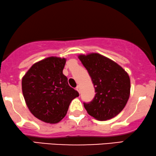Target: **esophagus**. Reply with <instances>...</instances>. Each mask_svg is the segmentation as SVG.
Wrapping results in <instances>:
<instances>
[{
  "mask_svg": "<svg viewBox=\"0 0 156 156\" xmlns=\"http://www.w3.org/2000/svg\"><path fill=\"white\" fill-rule=\"evenodd\" d=\"M76 90H78V92L80 94V86H77V87H76Z\"/></svg>",
  "mask_w": 156,
  "mask_h": 156,
  "instance_id": "1",
  "label": "esophagus"
}]
</instances>
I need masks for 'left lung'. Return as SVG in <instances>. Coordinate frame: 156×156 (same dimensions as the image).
Here are the masks:
<instances>
[{"label":"left lung","mask_w":156,"mask_h":156,"mask_svg":"<svg viewBox=\"0 0 156 156\" xmlns=\"http://www.w3.org/2000/svg\"><path fill=\"white\" fill-rule=\"evenodd\" d=\"M91 78L96 95L83 103L88 114L98 120L110 119L125 108L130 93L127 73L115 62L98 53L78 56Z\"/></svg>","instance_id":"8db88e82"}]
</instances>
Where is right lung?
I'll return each instance as SVG.
<instances>
[{
	"label": "right lung",
	"instance_id": "add662e5",
	"mask_svg": "<svg viewBox=\"0 0 156 156\" xmlns=\"http://www.w3.org/2000/svg\"><path fill=\"white\" fill-rule=\"evenodd\" d=\"M66 59L50 57L33 65L22 78V92L29 111L37 119L55 124L66 115L78 92L62 73Z\"/></svg>",
	"mask_w": 156,
	"mask_h": 156
}]
</instances>
